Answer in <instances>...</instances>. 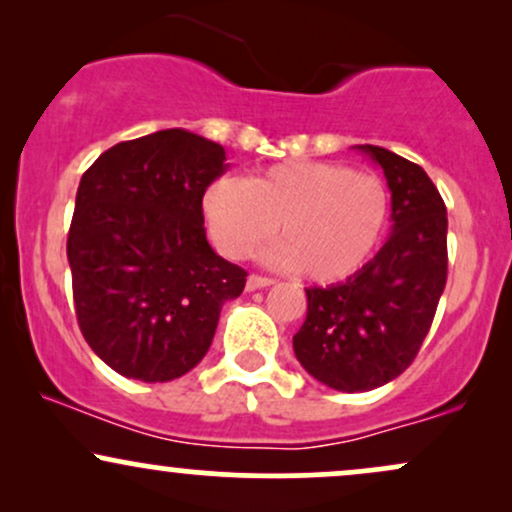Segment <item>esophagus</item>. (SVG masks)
<instances>
[{"label":"esophagus","mask_w":512,"mask_h":512,"mask_svg":"<svg viewBox=\"0 0 512 512\" xmlns=\"http://www.w3.org/2000/svg\"><path fill=\"white\" fill-rule=\"evenodd\" d=\"M272 284H274V279H269V276L250 274L248 281H245V289L257 291V289H267V286H272Z\"/></svg>","instance_id":"34e87169"}]
</instances>
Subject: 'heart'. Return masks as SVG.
<instances>
[{"label":"heart","instance_id":"1","mask_svg":"<svg viewBox=\"0 0 512 512\" xmlns=\"http://www.w3.org/2000/svg\"><path fill=\"white\" fill-rule=\"evenodd\" d=\"M202 214L223 255L245 260L279 228L281 243L267 260L330 284L356 274L378 250L390 221V192L368 170L291 161L245 182L216 178L204 190Z\"/></svg>","mask_w":512,"mask_h":512}]
</instances>
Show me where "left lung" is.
<instances>
[{"instance_id":"obj_1","label":"left lung","mask_w":512,"mask_h":512,"mask_svg":"<svg viewBox=\"0 0 512 512\" xmlns=\"http://www.w3.org/2000/svg\"><path fill=\"white\" fill-rule=\"evenodd\" d=\"M383 168L390 238L342 284L305 289L293 334L301 366L339 392H368L409 368L431 330L448 279V211L426 170L383 146H356Z\"/></svg>"}]
</instances>
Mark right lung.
<instances>
[{"label": "right lung", "instance_id": "1", "mask_svg": "<svg viewBox=\"0 0 512 512\" xmlns=\"http://www.w3.org/2000/svg\"><path fill=\"white\" fill-rule=\"evenodd\" d=\"M226 151L187 129L120 142L81 175L67 238L76 320L115 373L168 383L202 361L248 272L211 250L202 197Z\"/></svg>", "mask_w": 512, "mask_h": 512}]
</instances>
